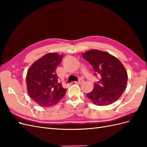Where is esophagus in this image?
Wrapping results in <instances>:
<instances>
[{"mask_svg":"<svg viewBox=\"0 0 147 147\" xmlns=\"http://www.w3.org/2000/svg\"><path fill=\"white\" fill-rule=\"evenodd\" d=\"M75 83H77V84H82V83H83V80L80 79V80H79V81H78V82H75Z\"/></svg>","mask_w":147,"mask_h":147,"instance_id":"esophagus-1","label":"esophagus"}]
</instances>
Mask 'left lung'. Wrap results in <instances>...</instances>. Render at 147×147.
<instances>
[{"instance_id": "left-lung-1", "label": "left lung", "mask_w": 147, "mask_h": 147, "mask_svg": "<svg viewBox=\"0 0 147 147\" xmlns=\"http://www.w3.org/2000/svg\"><path fill=\"white\" fill-rule=\"evenodd\" d=\"M82 55L100 78L94 83L92 91L86 94L88 99L99 106L117 101L125 91L128 78L121 62L110 53L99 50H88Z\"/></svg>"}]
</instances>
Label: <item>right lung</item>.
Segmentation results:
<instances>
[{
    "mask_svg": "<svg viewBox=\"0 0 147 147\" xmlns=\"http://www.w3.org/2000/svg\"><path fill=\"white\" fill-rule=\"evenodd\" d=\"M63 55L50 53L35 61L26 75L28 94L35 102L43 107L56 104L63 99L67 89L57 82L56 69Z\"/></svg>",
    "mask_w": 147,
    "mask_h": 147,
    "instance_id": "1",
    "label": "right lung"
}]
</instances>
